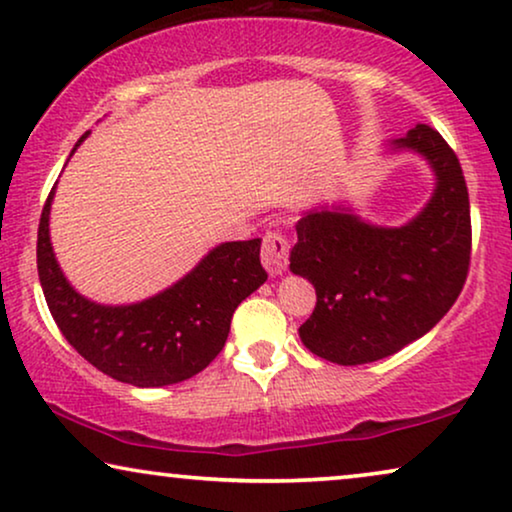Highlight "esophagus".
Wrapping results in <instances>:
<instances>
[{
  "mask_svg": "<svg viewBox=\"0 0 512 512\" xmlns=\"http://www.w3.org/2000/svg\"><path fill=\"white\" fill-rule=\"evenodd\" d=\"M289 249L291 244L286 240L282 230H270V233L263 237L261 261H263V268L268 270L272 277L282 275V272H286V268H289Z\"/></svg>",
  "mask_w": 512,
  "mask_h": 512,
  "instance_id": "obj_1",
  "label": "esophagus"
}]
</instances>
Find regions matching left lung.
<instances>
[{
  "label": "left lung",
  "mask_w": 512,
  "mask_h": 512,
  "mask_svg": "<svg viewBox=\"0 0 512 512\" xmlns=\"http://www.w3.org/2000/svg\"><path fill=\"white\" fill-rule=\"evenodd\" d=\"M403 151L422 156L436 177L429 202L403 226H377L342 202L296 223L289 268L317 291L300 340L338 366L380 361L419 340L464 289L471 205L459 158L429 125L387 144V153Z\"/></svg>",
  "instance_id": "8db88e82"
}]
</instances>
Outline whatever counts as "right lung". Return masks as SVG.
Wrapping results in <instances>:
<instances>
[{
    "instance_id": "1",
    "label": "right lung",
    "mask_w": 512,
    "mask_h": 512,
    "mask_svg": "<svg viewBox=\"0 0 512 512\" xmlns=\"http://www.w3.org/2000/svg\"><path fill=\"white\" fill-rule=\"evenodd\" d=\"M53 195L55 186L39 221L37 268L48 310L69 345L104 375L132 387H167L205 370L226 345L237 305L268 279L261 240L223 242L156 296L102 305L81 296L55 258L48 233Z\"/></svg>"
}]
</instances>
